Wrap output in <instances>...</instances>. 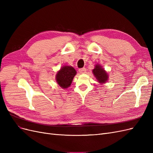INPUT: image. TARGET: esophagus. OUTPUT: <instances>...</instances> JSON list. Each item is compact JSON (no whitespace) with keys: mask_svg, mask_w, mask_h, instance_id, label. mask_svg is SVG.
I'll list each match as a JSON object with an SVG mask.
<instances>
[{"mask_svg":"<svg viewBox=\"0 0 153 153\" xmlns=\"http://www.w3.org/2000/svg\"><path fill=\"white\" fill-rule=\"evenodd\" d=\"M79 72L80 73H86V68H82L79 69Z\"/></svg>","mask_w":153,"mask_h":153,"instance_id":"esophagus-1","label":"esophagus"}]
</instances>
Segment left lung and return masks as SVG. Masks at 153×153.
Instances as JSON below:
<instances>
[{
  "label": "left lung",
  "mask_w": 153,
  "mask_h": 153,
  "mask_svg": "<svg viewBox=\"0 0 153 153\" xmlns=\"http://www.w3.org/2000/svg\"><path fill=\"white\" fill-rule=\"evenodd\" d=\"M92 72H93V74L96 76V79L98 80L100 83L103 84V83L106 82V81L108 80V77L107 73L104 70V69L101 68V66L98 65V64H96L95 68L93 69Z\"/></svg>",
  "instance_id": "8db88e82"
}]
</instances>
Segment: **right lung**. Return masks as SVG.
Returning a JSON list of instances; mask_svg holds the SVG:
<instances>
[{
  "label": "right lung",
  "mask_w": 153,
  "mask_h": 153,
  "mask_svg": "<svg viewBox=\"0 0 153 153\" xmlns=\"http://www.w3.org/2000/svg\"><path fill=\"white\" fill-rule=\"evenodd\" d=\"M76 73V70L71 66H65L62 67L56 75L57 84L63 89L68 88L70 86Z\"/></svg>",
  "instance_id": "1"
}]
</instances>
